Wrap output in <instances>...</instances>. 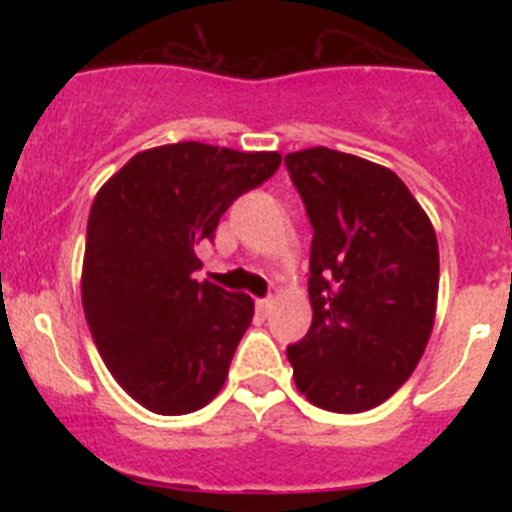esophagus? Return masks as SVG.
Returning a JSON list of instances; mask_svg holds the SVG:
<instances>
[{"label": "esophagus", "mask_w": 512, "mask_h": 512, "mask_svg": "<svg viewBox=\"0 0 512 512\" xmlns=\"http://www.w3.org/2000/svg\"><path fill=\"white\" fill-rule=\"evenodd\" d=\"M271 307H274V300H271V297H261V300H256V310H259L261 315H269Z\"/></svg>", "instance_id": "34e87169"}]
</instances>
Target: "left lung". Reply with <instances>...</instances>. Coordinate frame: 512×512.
Here are the masks:
<instances>
[{
    "instance_id": "1",
    "label": "left lung",
    "mask_w": 512,
    "mask_h": 512,
    "mask_svg": "<svg viewBox=\"0 0 512 512\" xmlns=\"http://www.w3.org/2000/svg\"><path fill=\"white\" fill-rule=\"evenodd\" d=\"M312 225V325L287 346L297 390L330 413L395 395L431 338L438 241L395 171L330 148L284 156Z\"/></svg>"
}]
</instances>
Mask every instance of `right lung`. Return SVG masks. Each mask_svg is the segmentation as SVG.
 I'll list each match as a JSON object with an SVG mask.
<instances>
[{"label": "right lung", "instance_id": "right-lung-1", "mask_svg": "<svg viewBox=\"0 0 512 512\" xmlns=\"http://www.w3.org/2000/svg\"><path fill=\"white\" fill-rule=\"evenodd\" d=\"M282 164L197 140L135 153L94 197L81 271L89 330L120 387L158 415L205 408L220 392L253 300L197 282L194 248L223 212Z\"/></svg>", "mask_w": 512, "mask_h": 512}]
</instances>
